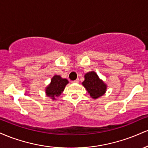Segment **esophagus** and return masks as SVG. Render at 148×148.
<instances>
[{
	"instance_id": "obj_1",
	"label": "esophagus",
	"mask_w": 148,
	"mask_h": 148,
	"mask_svg": "<svg viewBox=\"0 0 148 148\" xmlns=\"http://www.w3.org/2000/svg\"><path fill=\"white\" fill-rule=\"evenodd\" d=\"M79 82V79H76V80H74V81H72V83H76V84H78Z\"/></svg>"
}]
</instances>
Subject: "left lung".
Masks as SVG:
<instances>
[{
    "label": "left lung",
    "mask_w": 148,
    "mask_h": 148,
    "mask_svg": "<svg viewBox=\"0 0 148 148\" xmlns=\"http://www.w3.org/2000/svg\"><path fill=\"white\" fill-rule=\"evenodd\" d=\"M91 97L96 99L102 96L106 92V85L100 80L97 74L94 72H88L85 75V80L82 83Z\"/></svg>",
    "instance_id": "left-lung-1"
}]
</instances>
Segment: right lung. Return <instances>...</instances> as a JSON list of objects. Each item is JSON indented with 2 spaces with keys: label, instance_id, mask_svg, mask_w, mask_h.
<instances>
[{
  "label": "right lung",
  "instance_id": "1",
  "mask_svg": "<svg viewBox=\"0 0 148 148\" xmlns=\"http://www.w3.org/2000/svg\"><path fill=\"white\" fill-rule=\"evenodd\" d=\"M67 84L68 81L67 79H62L60 76H54L51 81L50 85L46 89L47 96L53 98V99H55L56 97L60 95Z\"/></svg>",
  "mask_w": 148,
  "mask_h": 148
}]
</instances>
